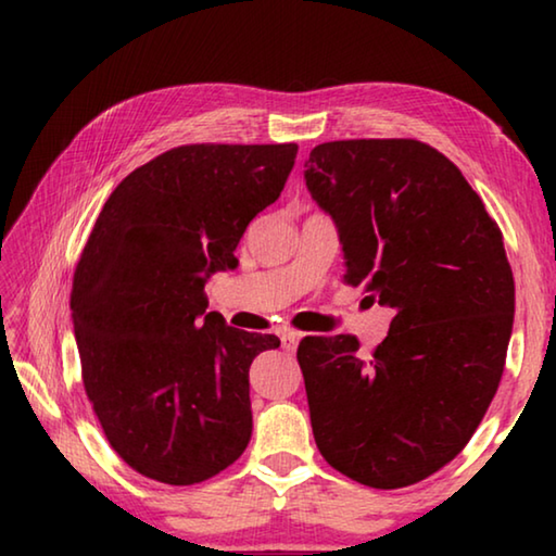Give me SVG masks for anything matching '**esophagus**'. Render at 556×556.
Returning a JSON list of instances; mask_svg holds the SVG:
<instances>
[{
    "instance_id": "34e87169",
    "label": "esophagus",
    "mask_w": 556,
    "mask_h": 556,
    "mask_svg": "<svg viewBox=\"0 0 556 556\" xmlns=\"http://www.w3.org/2000/svg\"><path fill=\"white\" fill-rule=\"evenodd\" d=\"M281 338V345H285V351H294L301 341V333L294 331V328H285V331H279Z\"/></svg>"
}]
</instances>
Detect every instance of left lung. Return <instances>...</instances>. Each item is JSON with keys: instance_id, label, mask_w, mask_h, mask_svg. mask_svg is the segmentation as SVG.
I'll return each mask as SVG.
<instances>
[{"instance_id": "left-lung-1", "label": "left lung", "mask_w": 556, "mask_h": 556, "mask_svg": "<svg viewBox=\"0 0 556 556\" xmlns=\"http://www.w3.org/2000/svg\"><path fill=\"white\" fill-rule=\"evenodd\" d=\"M304 166L341 235L345 285L394 312L370 357L355 336L299 343L316 446L363 485L419 483L464 451L501 384L515 316L503 232L417 139L326 142Z\"/></svg>"}]
</instances>
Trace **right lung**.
I'll return each mask as SVG.
<instances>
[{
    "label": "right lung",
    "instance_id": "add662e5",
    "mask_svg": "<svg viewBox=\"0 0 556 556\" xmlns=\"http://www.w3.org/2000/svg\"><path fill=\"white\" fill-rule=\"evenodd\" d=\"M296 144H184L110 193L73 275L83 388L117 456L152 481L193 485L252 434L250 365L279 338L205 312V281L279 199Z\"/></svg>",
    "mask_w": 556,
    "mask_h": 556
}]
</instances>
